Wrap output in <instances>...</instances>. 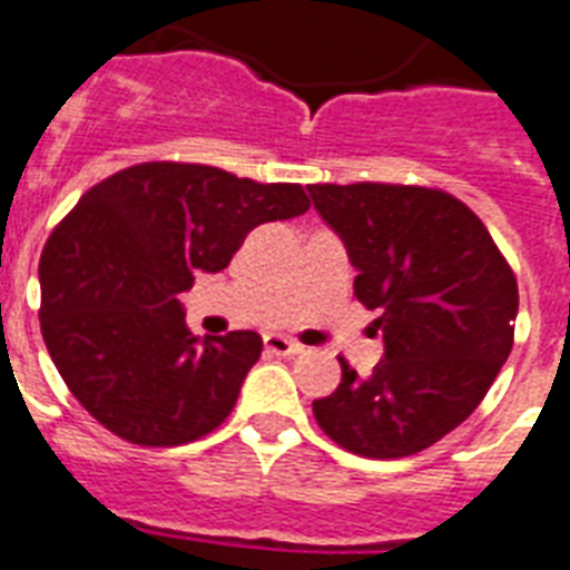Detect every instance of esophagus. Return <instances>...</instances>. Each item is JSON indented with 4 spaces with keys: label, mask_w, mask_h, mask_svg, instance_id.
Masks as SVG:
<instances>
[{
    "label": "esophagus",
    "mask_w": 570,
    "mask_h": 570,
    "mask_svg": "<svg viewBox=\"0 0 570 570\" xmlns=\"http://www.w3.org/2000/svg\"><path fill=\"white\" fill-rule=\"evenodd\" d=\"M263 345H266V351L269 354H277V357H295V354H301L304 351V345H298V342L286 340V336H281V333H269L266 340H263Z\"/></svg>",
    "instance_id": "34e87169"
}]
</instances>
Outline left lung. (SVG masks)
Instances as JSON below:
<instances>
[{
    "label": "left lung",
    "mask_w": 570,
    "mask_h": 570,
    "mask_svg": "<svg viewBox=\"0 0 570 570\" xmlns=\"http://www.w3.org/2000/svg\"><path fill=\"white\" fill-rule=\"evenodd\" d=\"M318 216L357 269L354 295L381 309L383 360L313 401L345 451L397 460L460 428L512 351L518 284L474 210L442 189L309 184Z\"/></svg>",
    "instance_id": "left-lung-1"
}]
</instances>
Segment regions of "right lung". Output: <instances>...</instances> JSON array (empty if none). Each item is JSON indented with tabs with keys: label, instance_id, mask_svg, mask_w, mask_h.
<instances>
[{
	"label": "right lung",
	"instance_id": "add662e5",
	"mask_svg": "<svg viewBox=\"0 0 570 570\" xmlns=\"http://www.w3.org/2000/svg\"><path fill=\"white\" fill-rule=\"evenodd\" d=\"M307 207L301 184L173 160L87 189L40 254V331L78 404L131 445H187L219 428L263 340H198L178 293L225 269L248 230Z\"/></svg>",
	"mask_w": 570,
	"mask_h": 570
}]
</instances>
